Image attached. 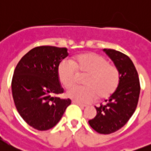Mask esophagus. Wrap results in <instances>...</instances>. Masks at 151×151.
I'll use <instances>...</instances> for the list:
<instances>
[{
    "label": "esophagus",
    "mask_w": 151,
    "mask_h": 151,
    "mask_svg": "<svg viewBox=\"0 0 151 151\" xmlns=\"http://www.w3.org/2000/svg\"><path fill=\"white\" fill-rule=\"evenodd\" d=\"M72 103H74V104H77V105H78V106H80L81 107H86V106H87V105H85V104H82V103H78V102H77V101L73 100L72 101Z\"/></svg>",
    "instance_id": "esophagus-1"
}]
</instances>
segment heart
Segmentation results:
<instances>
[{"label":"heart","instance_id":"heart-1","mask_svg":"<svg viewBox=\"0 0 151 151\" xmlns=\"http://www.w3.org/2000/svg\"><path fill=\"white\" fill-rule=\"evenodd\" d=\"M78 73L85 75L82 87H74L66 96L78 103H91L98 96L100 99L110 97L120 82L118 69L105 57L88 52L78 55L73 61L64 59L59 63L58 74L64 87L70 88L78 81Z\"/></svg>","mask_w":151,"mask_h":151}]
</instances>
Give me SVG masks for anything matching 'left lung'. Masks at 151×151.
Listing matches in <instances>:
<instances>
[{
    "label": "left lung",
    "instance_id": "1",
    "mask_svg": "<svg viewBox=\"0 0 151 151\" xmlns=\"http://www.w3.org/2000/svg\"><path fill=\"white\" fill-rule=\"evenodd\" d=\"M103 51L114 62L120 73V82L117 90L104 105L96 107L97 114L88 124L100 134H110L122 129L126 124L137 106L140 85L138 73L129 56L114 49Z\"/></svg>",
    "mask_w": 151,
    "mask_h": 151
}]
</instances>
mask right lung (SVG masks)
<instances>
[{
  "instance_id": "obj_1",
  "label": "right lung",
  "mask_w": 151,
  "mask_h": 151,
  "mask_svg": "<svg viewBox=\"0 0 151 151\" xmlns=\"http://www.w3.org/2000/svg\"><path fill=\"white\" fill-rule=\"evenodd\" d=\"M68 55L66 48L36 47L15 67L12 81L13 99L20 116L34 129L45 131L53 128L71 103L70 99L56 96L63 92L59 65Z\"/></svg>"
}]
</instances>
